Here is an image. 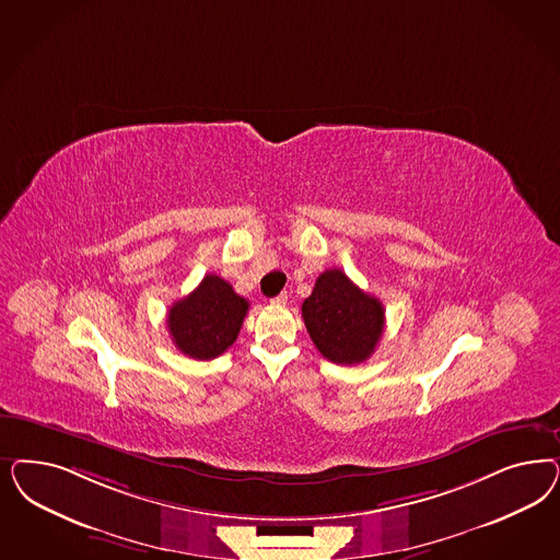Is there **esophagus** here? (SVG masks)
<instances>
[{"mask_svg": "<svg viewBox=\"0 0 560 560\" xmlns=\"http://www.w3.org/2000/svg\"><path fill=\"white\" fill-rule=\"evenodd\" d=\"M287 301H289V294H287V292H280L276 299H271L273 305H287Z\"/></svg>", "mask_w": 560, "mask_h": 560, "instance_id": "esophagus-1", "label": "esophagus"}]
</instances>
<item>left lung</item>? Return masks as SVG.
Masks as SVG:
<instances>
[{
	"mask_svg": "<svg viewBox=\"0 0 560 560\" xmlns=\"http://www.w3.org/2000/svg\"><path fill=\"white\" fill-rule=\"evenodd\" d=\"M303 319L315 348L336 364L366 361L380 343L385 308L342 270H325L303 303Z\"/></svg>",
	"mask_w": 560,
	"mask_h": 560,
	"instance_id": "1",
	"label": "left lung"
}]
</instances>
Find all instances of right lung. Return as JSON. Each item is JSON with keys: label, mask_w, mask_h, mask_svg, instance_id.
Instances as JSON below:
<instances>
[{"label": "right lung", "mask_w": 560, "mask_h": 560, "mask_svg": "<svg viewBox=\"0 0 560 560\" xmlns=\"http://www.w3.org/2000/svg\"><path fill=\"white\" fill-rule=\"evenodd\" d=\"M247 311V299L238 296L220 276L208 273L198 289L173 303L166 325L183 354L196 361H212L235 343Z\"/></svg>", "instance_id": "obj_1"}]
</instances>
